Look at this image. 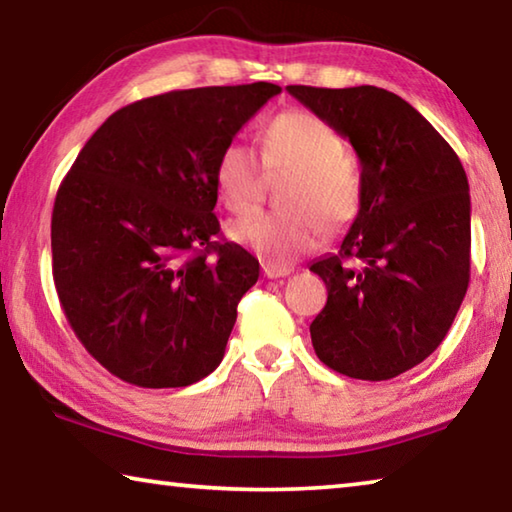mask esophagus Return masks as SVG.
<instances>
[{
    "mask_svg": "<svg viewBox=\"0 0 512 512\" xmlns=\"http://www.w3.org/2000/svg\"><path fill=\"white\" fill-rule=\"evenodd\" d=\"M262 268H264V275L271 277V280H277V277H287L293 271V268L287 264H273V262L262 264Z\"/></svg>",
    "mask_w": 512,
    "mask_h": 512,
    "instance_id": "obj_1",
    "label": "esophagus"
}]
</instances>
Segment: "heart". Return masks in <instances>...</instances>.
<instances>
[{
    "instance_id": "b5f03b06",
    "label": "heart",
    "mask_w": 512,
    "mask_h": 512,
    "mask_svg": "<svg viewBox=\"0 0 512 512\" xmlns=\"http://www.w3.org/2000/svg\"><path fill=\"white\" fill-rule=\"evenodd\" d=\"M262 160L268 171H289L280 192V212H253L228 223V237L268 262L284 264L314 248L325 223L339 230L354 219L361 180L345 160L343 142L307 112H282L262 133ZM214 183L223 205L244 214L262 196V162L250 146L225 144L214 164Z\"/></svg>"
}]
</instances>
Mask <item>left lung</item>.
<instances>
[{
    "label": "left lung",
    "mask_w": 512,
    "mask_h": 512,
    "mask_svg": "<svg viewBox=\"0 0 512 512\" xmlns=\"http://www.w3.org/2000/svg\"><path fill=\"white\" fill-rule=\"evenodd\" d=\"M348 137L361 203L336 253L309 271L327 305L309 332L318 359L354 379H393L443 343L470 284V185L443 135L397 94L289 85Z\"/></svg>",
    "instance_id": "obj_1"
}]
</instances>
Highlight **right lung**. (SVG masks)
I'll return each mask as SVG.
<instances>
[{
    "mask_svg": "<svg viewBox=\"0 0 512 512\" xmlns=\"http://www.w3.org/2000/svg\"><path fill=\"white\" fill-rule=\"evenodd\" d=\"M275 83L176 90L110 115L58 187L54 282L74 334L112 375L178 388L219 366L259 262L214 241V164Z\"/></svg>",
    "mask_w": 512,
    "mask_h": 512,
    "instance_id": "add662e5",
    "label": "right lung"
}]
</instances>
